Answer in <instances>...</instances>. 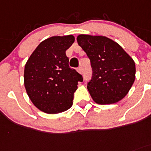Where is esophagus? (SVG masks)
<instances>
[{
	"label": "esophagus",
	"instance_id": "esophagus-1",
	"mask_svg": "<svg viewBox=\"0 0 151 151\" xmlns=\"http://www.w3.org/2000/svg\"><path fill=\"white\" fill-rule=\"evenodd\" d=\"M77 70V71H78V73H80V74H82V68H81V67H79Z\"/></svg>",
	"mask_w": 151,
	"mask_h": 151
}]
</instances>
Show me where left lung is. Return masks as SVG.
<instances>
[{
  "label": "left lung",
  "instance_id": "1",
  "mask_svg": "<svg viewBox=\"0 0 151 151\" xmlns=\"http://www.w3.org/2000/svg\"><path fill=\"white\" fill-rule=\"evenodd\" d=\"M77 43L91 61L89 94L96 104H112L123 99L136 79V65L122 46L103 36L80 34Z\"/></svg>",
  "mask_w": 151,
  "mask_h": 151
}]
</instances>
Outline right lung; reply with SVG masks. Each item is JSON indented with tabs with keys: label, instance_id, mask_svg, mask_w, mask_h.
I'll return each mask as SVG.
<instances>
[{
	"label": "right lung",
	"instance_id": "1",
	"mask_svg": "<svg viewBox=\"0 0 151 151\" xmlns=\"http://www.w3.org/2000/svg\"><path fill=\"white\" fill-rule=\"evenodd\" d=\"M74 36H52L42 41L27 61L24 83L28 97L42 112L57 114L71 107L82 76L68 65L65 51Z\"/></svg>",
	"mask_w": 151,
	"mask_h": 151
}]
</instances>
